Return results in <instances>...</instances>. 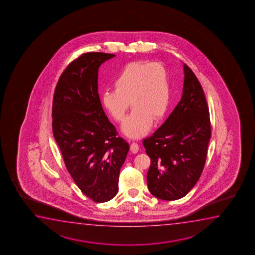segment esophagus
Listing matches in <instances>:
<instances>
[{
	"instance_id": "34e87169",
	"label": "esophagus",
	"mask_w": 255,
	"mask_h": 255,
	"mask_svg": "<svg viewBox=\"0 0 255 255\" xmlns=\"http://www.w3.org/2000/svg\"><path fill=\"white\" fill-rule=\"evenodd\" d=\"M139 150V145L137 144V143H135V142H133L131 144H130V150H131V152L133 153H136L137 151Z\"/></svg>"
}]
</instances>
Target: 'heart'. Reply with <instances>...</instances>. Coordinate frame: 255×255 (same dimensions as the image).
I'll return each instance as SVG.
<instances>
[{
	"label": "heart",
	"mask_w": 255,
	"mask_h": 255,
	"mask_svg": "<svg viewBox=\"0 0 255 255\" xmlns=\"http://www.w3.org/2000/svg\"><path fill=\"white\" fill-rule=\"evenodd\" d=\"M115 90L101 96L102 105L113 119L121 122L133 106L122 126L129 137H141L150 130L152 121L162 119L170 105L169 74L159 63L136 62L125 67L114 81Z\"/></svg>",
	"instance_id": "1"
}]
</instances>
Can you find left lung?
Listing matches in <instances>:
<instances>
[{
    "label": "left lung",
    "mask_w": 255,
    "mask_h": 255,
    "mask_svg": "<svg viewBox=\"0 0 255 255\" xmlns=\"http://www.w3.org/2000/svg\"><path fill=\"white\" fill-rule=\"evenodd\" d=\"M180 101L165 122L143 140L150 165L147 185L163 200L181 199L199 180L206 164L211 137L209 110L202 86L184 64Z\"/></svg>",
    "instance_id": "8db88e82"
}]
</instances>
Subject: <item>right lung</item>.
<instances>
[{
  "label": "right lung",
  "mask_w": 255,
  "mask_h": 255,
  "mask_svg": "<svg viewBox=\"0 0 255 255\" xmlns=\"http://www.w3.org/2000/svg\"><path fill=\"white\" fill-rule=\"evenodd\" d=\"M114 56L89 52L74 60L61 75L53 98V135L67 170L84 195L97 203L117 195L129 148L118 136L98 95V69Z\"/></svg>",
  "instance_id": "right-lung-1"
}]
</instances>
